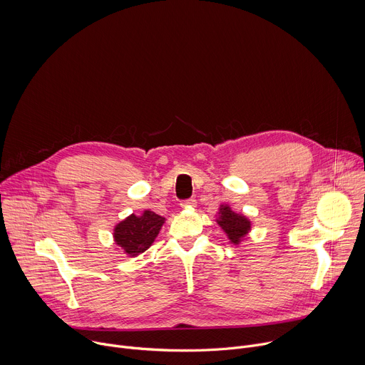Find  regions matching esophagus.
Masks as SVG:
<instances>
[{"mask_svg":"<svg viewBox=\"0 0 365 365\" xmlns=\"http://www.w3.org/2000/svg\"><path fill=\"white\" fill-rule=\"evenodd\" d=\"M180 206L182 207H193V206H196V199H193V197L185 199V200L180 202Z\"/></svg>","mask_w":365,"mask_h":365,"instance_id":"obj_1","label":"esophagus"}]
</instances>
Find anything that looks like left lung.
<instances>
[{
	"mask_svg": "<svg viewBox=\"0 0 365 365\" xmlns=\"http://www.w3.org/2000/svg\"><path fill=\"white\" fill-rule=\"evenodd\" d=\"M218 214L220 218L217 222L220 227L225 231L231 242L240 244L251 230V222L244 215L235 214L228 205H221Z\"/></svg>",
	"mask_w": 365,
	"mask_h": 365,
	"instance_id": "left-lung-1",
	"label": "left lung"
}]
</instances>
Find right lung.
I'll return each mask as SVG.
<instances>
[{"instance_id": "add662e5", "label": "right lung", "mask_w": 365, "mask_h": 365, "mask_svg": "<svg viewBox=\"0 0 365 365\" xmlns=\"http://www.w3.org/2000/svg\"><path fill=\"white\" fill-rule=\"evenodd\" d=\"M165 218L153 211H144L143 215H130L114 230L115 242L130 257L144 252L158 237Z\"/></svg>"}]
</instances>
